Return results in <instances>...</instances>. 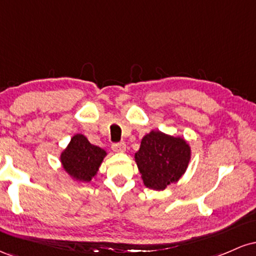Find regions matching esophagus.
I'll use <instances>...</instances> for the list:
<instances>
[{
  "label": "esophagus",
  "mask_w": 256,
  "mask_h": 256,
  "mask_svg": "<svg viewBox=\"0 0 256 256\" xmlns=\"http://www.w3.org/2000/svg\"><path fill=\"white\" fill-rule=\"evenodd\" d=\"M112 149L116 152H124L126 150V144L124 142L114 143V144H112Z\"/></svg>",
  "instance_id": "obj_1"
}]
</instances>
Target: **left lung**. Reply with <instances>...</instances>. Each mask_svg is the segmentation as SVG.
<instances>
[{
    "instance_id": "8db88e82",
    "label": "left lung",
    "mask_w": 256,
    "mask_h": 256,
    "mask_svg": "<svg viewBox=\"0 0 256 256\" xmlns=\"http://www.w3.org/2000/svg\"><path fill=\"white\" fill-rule=\"evenodd\" d=\"M190 156L192 149L184 138L152 131L142 138L134 160L146 188L165 190L184 174Z\"/></svg>"
}]
</instances>
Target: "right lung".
Listing matches in <instances>:
<instances>
[{"label": "right lung", "mask_w": 256, "mask_h": 256, "mask_svg": "<svg viewBox=\"0 0 256 256\" xmlns=\"http://www.w3.org/2000/svg\"><path fill=\"white\" fill-rule=\"evenodd\" d=\"M106 155L104 149L91 144L84 134H77L61 152L60 160L64 171L73 179L88 183L96 176Z\"/></svg>", "instance_id": "1"}]
</instances>
